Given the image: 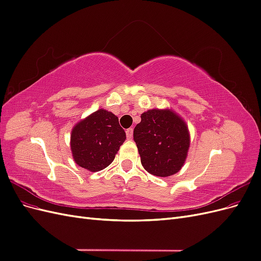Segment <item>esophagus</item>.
I'll return each mask as SVG.
<instances>
[{"mask_svg": "<svg viewBox=\"0 0 261 261\" xmlns=\"http://www.w3.org/2000/svg\"><path fill=\"white\" fill-rule=\"evenodd\" d=\"M133 134H134L133 128H127V129H126V136H127L128 139L133 138Z\"/></svg>", "mask_w": 261, "mask_h": 261, "instance_id": "1", "label": "esophagus"}]
</instances>
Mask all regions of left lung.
I'll return each instance as SVG.
<instances>
[{"instance_id":"1","label":"left lung","mask_w":261,"mask_h":261,"mask_svg":"<svg viewBox=\"0 0 261 261\" xmlns=\"http://www.w3.org/2000/svg\"><path fill=\"white\" fill-rule=\"evenodd\" d=\"M134 129L140 161L150 174L168 177L183 167L191 145L186 122L171 109H152L140 115Z\"/></svg>"}]
</instances>
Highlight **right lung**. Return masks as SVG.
<instances>
[{
    "label": "right lung",
    "instance_id": "right-lung-1",
    "mask_svg": "<svg viewBox=\"0 0 261 261\" xmlns=\"http://www.w3.org/2000/svg\"><path fill=\"white\" fill-rule=\"evenodd\" d=\"M126 139L118 117L99 109L78 122L70 133V150L76 164L90 172L109 167Z\"/></svg>",
    "mask_w": 261,
    "mask_h": 261
}]
</instances>
